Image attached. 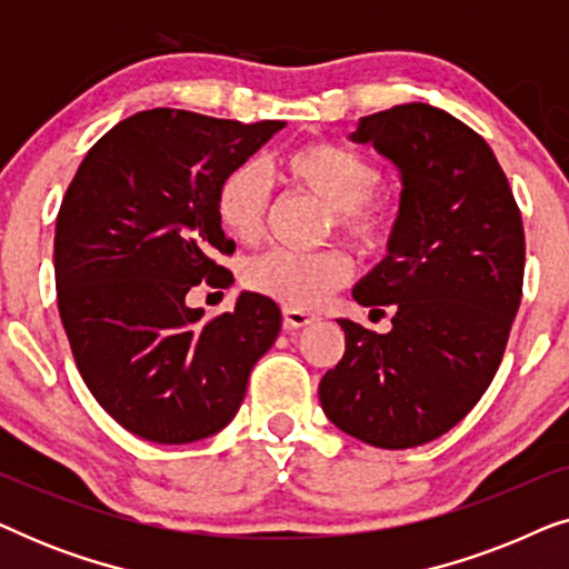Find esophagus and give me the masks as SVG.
<instances>
[{"label": "esophagus", "instance_id": "1", "mask_svg": "<svg viewBox=\"0 0 569 569\" xmlns=\"http://www.w3.org/2000/svg\"><path fill=\"white\" fill-rule=\"evenodd\" d=\"M282 316H284V329L287 331L302 329V326H310L318 318L316 313H310V310H300V308H284Z\"/></svg>", "mask_w": 569, "mask_h": 569}]
</instances>
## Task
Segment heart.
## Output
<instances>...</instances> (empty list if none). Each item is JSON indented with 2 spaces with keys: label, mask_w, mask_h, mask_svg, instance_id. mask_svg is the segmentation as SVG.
<instances>
[{
  "label": "heart",
  "mask_w": 569,
  "mask_h": 569,
  "mask_svg": "<svg viewBox=\"0 0 569 569\" xmlns=\"http://www.w3.org/2000/svg\"><path fill=\"white\" fill-rule=\"evenodd\" d=\"M295 189L331 209V230L360 253L386 251L396 236L401 199L376 189L380 170L365 154L333 142H316L284 158ZM271 207V183L261 162L232 168L217 189V217L238 243H259ZM352 277V259L339 248L321 253L271 251L246 267V284L284 308H316Z\"/></svg>",
  "instance_id": "obj_1"
}]
</instances>
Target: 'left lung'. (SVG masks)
<instances>
[{"mask_svg": "<svg viewBox=\"0 0 569 569\" xmlns=\"http://www.w3.org/2000/svg\"><path fill=\"white\" fill-rule=\"evenodd\" d=\"M352 139L401 170L399 228L352 292L393 329L341 318L345 357L318 399L368 446L417 448L461 422L500 368L523 295V220L492 147L440 108L365 116Z\"/></svg>", "mask_w": 569, "mask_h": 569, "instance_id": "obj_1", "label": "left lung"}]
</instances>
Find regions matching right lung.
<instances>
[{
    "instance_id": "add662e5",
    "label": "right lung",
    "mask_w": 569,
    "mask_h": 569,
    "mask_svg": "<svg viewBox=\"0 0 569 569\" xmlns=\"http://www.w3.org/2000/svg\"><path fill=\"white\" fill-rule=\"evenodd\" d=\"M282 127L152 108L106 131L69 183L53 238L59 316L84 386L139 438L220 432L282 329L259 292L209 321L186 302L199 282L230 287L217 189Z\"/></svg>"
}]
</instances>
